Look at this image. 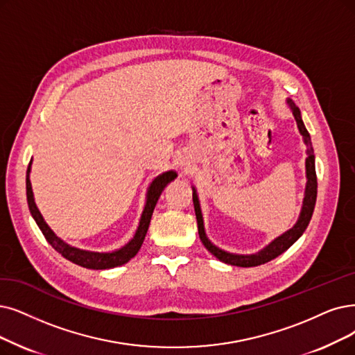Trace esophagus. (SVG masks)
Returning a JSON list of instances; mask_svg holds the SVG:
<instances>
[{"label": "esophagus", "mask_w": 355, "mask_h": 355, "mask_svg": "<svg viewBox=\"0 0 355 355\" xmlns=\"http://www.w3.org/2000/svg\"><path fill=\"white\" fill-rule=\"evenodd\" d=\"M180 166H182L183 168H187V167H185V166H187V163H185V162H182V163H180Z\"/></svg>", "instance_id": "34e87169"}]
</instances>
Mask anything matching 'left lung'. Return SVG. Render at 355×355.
Here are the masks:
<instances>
[{
  "label": "left lung",
  "instance_id": "1",
  "mask_svg": "<svg viewBox=\"0 0 355 355\" xmlns=\"http://www.w3.org/2000/svg\"><path fill=\"white\" fill-rule=\"evenodd\" d=\"M287 105L290 106V109L293 112L294 119L297 122V128H299L300 134L303 135V141H304L306 148H307L306 150V153H307V157H306L307 183H306V191H304V200H303V207H302V211H300V217H299V220H297V223L294 224L293 229L287 230L284 234H281L279 237L272 240L271 243L265 246L258 253L236 254V253L225 252V250L217 248L216 245H212L209 242V239L207 237L205 230H204V220H202V212H201V207H200V200H198V193H196L195 188H192V191H193L192 200H193L195 216H196V221H198V233H200L201 242L212 254H214L217 259H220L224 263L234 265V266H242V268H249V266H258V265H262V263H266L269 261L275 259L277 257H279L281 253H284L294 242L299 240V237L307 229L311 216H313V209H315V204H316V195H318V178H316V168H315V153H313V147H311L310 135H309L306 126L303 123L300 109L295 106V103L291 101V98H287Z\"/></svg>",
  "mask_w": 355,
  "mask_h": 355
}]
</instances>
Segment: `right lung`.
<instances>
[{
    "instance_id": "1",
    "label": "right lung",
    "mask_w": 355,
    "mask_h": 355,
    "mask_svg": "<svg viewBox=\"0 0 355 355\" xmlns=\"http://www.w3.org/2000/svg\"><path fill=\"white\" fill-rule=\"evenodd\" d=\"M31 168H32V160L29 163V167H27V173H26V195H27V204H29L32 217L35 218L36 224L39 225L40 232L44 233L45 239L48 240V243L56 252L61 253L65 259L71 261L73 263H77L83 268H87V269H109V268L121 266L135 257L146 239L155 204H157L159 198H160L162 192L164 191L167 183L175 180L178 176V173L173 172V170H168V172L159 175L151 182V185L147 191V201L144 205L143 214H141V218H139L138 229L128 243L115 252H90V250H83V249H78V248H74V246L65 243L62 239H60L51 230V227L46 224L44 217H42L40 211L37 209V207L35 204L32 183H31Z\"/></svg>"
}]
</instances>
